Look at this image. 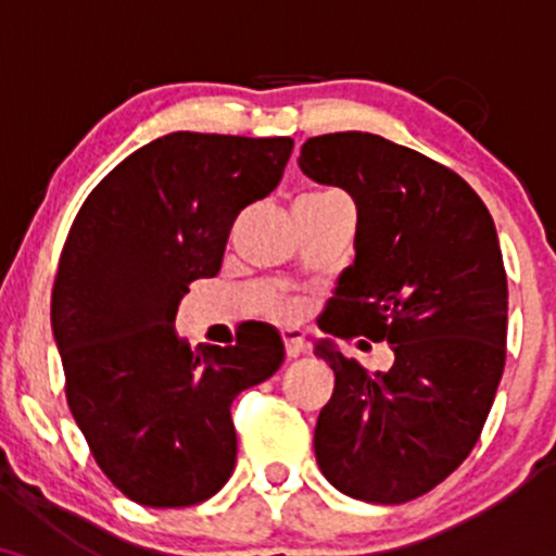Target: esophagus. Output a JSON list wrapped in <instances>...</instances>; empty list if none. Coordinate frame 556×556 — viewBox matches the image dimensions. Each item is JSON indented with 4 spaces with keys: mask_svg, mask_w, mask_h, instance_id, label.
<instances>
[{
    "mask_svg": "<svg viewBox=\"0 0 556 556\" xmlns=\"http://www.w3.org/2000/svg\"><path fill=\"white\" fill-rule=\"evenodd\" d=\"M282 340H285L287 358H298V355L305 350V334L300 329H295V327L282 329Z\"/></svg>",
    "mask_w": 556,
    "mask_h": 556,
    "instance_id": "1",
    "label": "esophagus"
}]
</instances>
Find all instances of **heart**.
Returning <instances> with one entry per match:
<instances>
[{"label": "heart", "mask_w": 556, "mask_h": 556, "mask_svg": "<svg viewBox=\"0 0 556 556\" xmlns=\"http://www.w3.org/2000/svg\"><path fill=\"white\" fill-rule=\"evenodd\" d=\"M337 198H344L337 190H314V193H305L298 203H311V201H337Z\"/></svg>", "instance_id": "1"}]
</instances>
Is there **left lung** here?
I'll return each mask as SVG.
<instances>
[{
    "label": "left lung",
    "instance_id": "left-lung-1",
    "mask_svg": "<svg viewBox=\"0 0 556 556\" xmlns=\"http://www.w3.org/2000/svg\"><path fill=\"white\" fill-rule=\"evenodd\" d=\"M298 167L358 208L355 261L318 327L394 353L389 371L368 374L316 342L334 371L316 463L353 500L410 502L460 468L500 387L507 274L494 219L460 175L374 132L308 138Z\"/></svg>",
    "mask_w": 556,
    "mask_h": 556
}]
</instances>
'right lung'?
I'll use <instances>...</instances> for the list:
<instances>
[{
	"label": "right lung",
	"instance_id": "1",
	"mask_svg": "<svg viewBox=\"0 0 556 556\" xmlns=\"http://www.w3.org/2000/svg\"><path fill=\"white\" fill-rule=\"evenodd\" d=\"M290 154L292 138L169 132L119 162L70 227L52 290L67 405L127 500L190 507L232 476L229 407L277 374L282 337L251 324L235 344L193 350L175 316L193 279L219 274L232 222L277 188Z\"/></svg>",
	"mask_w": 556,
	"mask_h": 556
}]
</instances>
